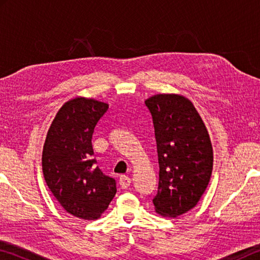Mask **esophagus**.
Returning <instances> with one entry per match:
<instances>
[{"label":"esophagus","mask_w":260,"mask_h":260,"mask_svg":"<svg viewBox=\"0 0 260 260\" xmlns=\"http://www.w3.org/2000/svg\"><path fill=\"white\" fill-rule=\"evenodd\" d=\"M119 182H120V186L122 189H127L131 186L132 180L129 177H127V175H121V177L119 178Z\"/></svg>","instance_id":"1"}]
</instances>
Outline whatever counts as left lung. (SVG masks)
<instances>
[{
    "label": "left lung",
    "instance_id": "obj_1",
    "mask_svg": "<svg viewBox=\"0 0 260 260\" xmlns=\"http://www.w3.org/2000/svg\"><path fill=\"white\" fill-rule=\"evenodd\" d=\"M144 103L152 117L159 164L152 202L157 213L175 218L195 208L208 187L213 169L212 144L188 99L157 94Z\"/></svg>",
    "mask_w": 260,
    "mask_h": 260
}]
</instances>
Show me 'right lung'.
<instances>
[{"label":"right lung","mask_w":260,"mask_h":260,"mask_svg":"<svg viewBox=\"0 0 260 260\" xmlns=\"http://www.w3.org/2000/svg\"><path fill=\"white\" fill-rule=\"evenodd\" d=\"M109 105L94 99L76 98L57 112L42 151L43 177L68 213L95 220L116 195V180L103 174L93 157L94 128Z\"/></svg>","instance_id":"add662e5"}]
</instances>
